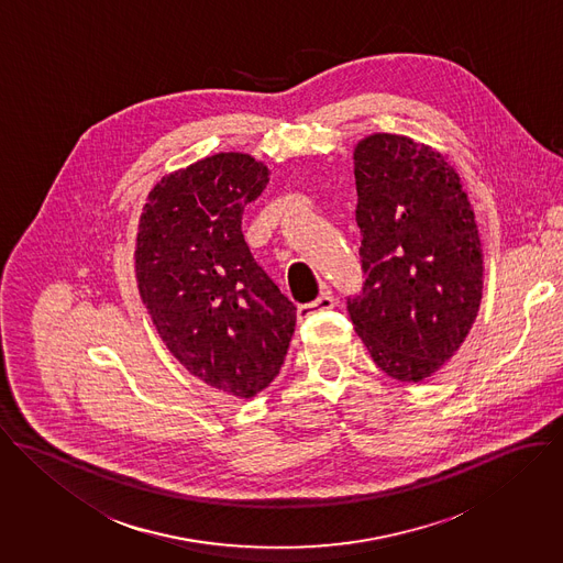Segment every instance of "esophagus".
<instances>
[{"label": "esophagus", "instance_id": "obj_1", "mask_svg": "<svg viewBox=\"0 0 563 563\" xmlns=\"http://www.w3.org/2000/svg\"><path fill=\"white\" fill-rule=\"evenodd\" d=\"M333 307H335V298H333V294H331V291H322L313 302L302 305V307L298 309V318L302 320V318H309L311 313L329 311V309H333Z\"/></svg>", "mask_w": 563, "mask_h": 563}]
</instances>
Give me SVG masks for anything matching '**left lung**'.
Returning a JSON list of instances; mask_svg holds the SVG:
<instances>
[{
  "mask_svg": "<svg viewBox=\"0 0 563 563\" xmlns=\"http://www.w3.org/2000/svg\"><path fill=\"white\" fill-rule=\"evenodd\" d=\"M365 283L347 313L396 380L438 372L470 333L483 294L481 239L454 169L427 145L372 134L354 150Z\"/></svg>",
  "mask_w": 563,
  "mask_h": 563,
  "instance_id": "1",
  "label": "left lung"
}]
</instances>
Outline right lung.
Returning a JSON list of instances; mask_svg holds the SVG:
<instances>
[{"instance_id":"obj_1","label":"right lung","mask_w":563,"mask_h":563,"mask_svg":"<svg viewBox=\"0 0 563 563\" xmlns=\"http://www.w3.org/2000/svg\"><path fill=\"white\" fill-rule=\"evenodd\" d=\"M267 180L247 154H213L152 189L136 236L139 291L158 335L191 374L239 398L274 380L296 329L294 302L241 232Z\"/></svg>"}]
</instances>
